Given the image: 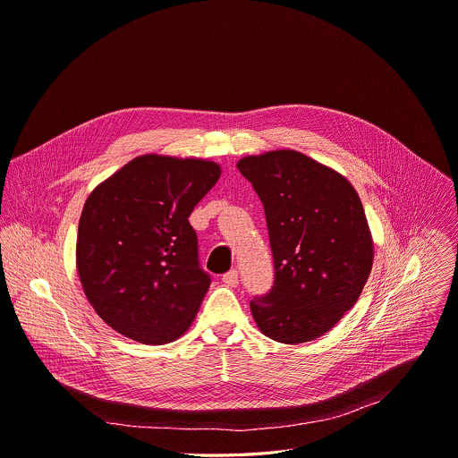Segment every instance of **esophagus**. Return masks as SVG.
Returning <instances> with one entry per match:
<instances>
[{"instance_id": "34e87169", "label": "esophagus", "mask_w": 458, "mask_h": 458, "mask_svg": "<svg viewBox=\"0 0 458 458\" xmlns=\"http://www.w3.org/2000/svg\"><path fill=\"white\" fill-rule=\"evenodd\" d=\"M223 283H225L226 286H230V288H235V286L239 284V274H237V270L226 272V274L223 276Z\"/></svg>"}]
</instances>
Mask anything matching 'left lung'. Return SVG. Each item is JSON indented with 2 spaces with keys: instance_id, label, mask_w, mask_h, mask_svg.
<instances>
[{
  "instance_id": "1",
  "label": "left lung",
  "mask_w": 458,
  "mask_h": 458,
  "mask_svg": "<svg viewBox=\"0 0 458 458\" xmlns=\"http://www.w3.org/2000/svg\"><path fill=\"white\" fill-rule=\"evenodd\" d=\"M259 195L274 286L250 301L265 336L305 344L354 307L372 268V239L352 184L314 158L277 149L237 162Z\"/></svg>"
}]
</instances>
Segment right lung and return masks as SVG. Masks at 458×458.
Wrapping results in <instances>:
<instances>
[{
    "label": "right lung",
    "instance_id": "1",
    "mask_svg": "<svg viewBox=\"0 0 458 458\" xmlns=\"http://www.w3.org/2000/svg\"><path fill=\"white\" fill-rule=\"evenodd\" d=\"M219 177L212 160L142 155L88 197L76 268L89 303L120 335L162 345L195 319L212 279L188 217Z\"/></svg>",
    "mask_w": 458,
    "mask_h": 458
}]
</instances>
